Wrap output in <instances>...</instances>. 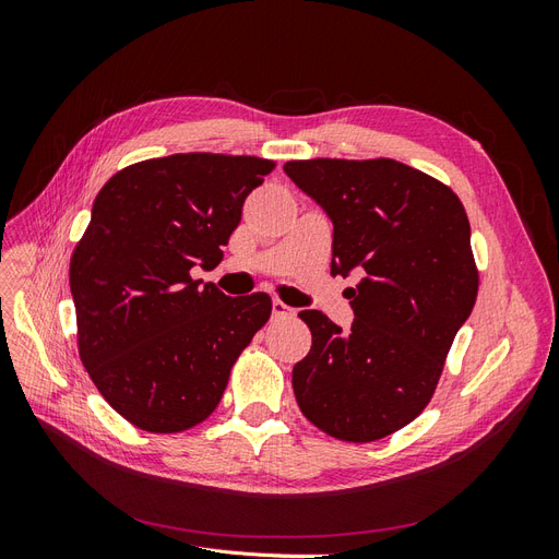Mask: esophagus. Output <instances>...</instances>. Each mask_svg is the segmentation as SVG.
<instances>
[{
	"label": "esophagus",
	"mask_w": 559,
	"mask_h": 559,
	"mask_svg": "<svg viewBox=\"0 0 559 559\" xmlns=\"http://www.w3.org/2000/svg\"><path fill=\"white\" fill-rule=\"evenodd\" d=\"M273 317L275 319H294L296 310L289 308V306H284L282 300H273Z\"/></svg>",
	"instance_id": "obj_1"
}]
</instances>
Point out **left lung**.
<instances>
[{"label":"left lung","mask_w":559,"mask_h":559,"mask_svg":"<svg viewBox=\"0 0 559 559\" xmlns=\"http://www.w3.org/2000/svg\"><path fill=\"white\" fill-rule=\"evenodd\" d=\"M284 173L331 216V275L364 273L349 331L298 312L312 333L292 376L298 408L337 441H380L427 408L476 306L466 210L450 186L392 158L289 160Z\"/></svg>","instance_id":"1"}]
</instances>
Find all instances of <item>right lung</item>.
<instances>
[{"instance_id":"obj_1","label":"right lung","mask_w":559,"mask_h":559,"mask_svg":"<svg viewBox=\"0 0 559 559\" xmlns=\"http://www.w3.org/2000/svg\"><path fill=\"white\" fill-rule=\"evenodd\" d=\"M273 170L257 156L175 154L123 167L97 193L70 261L79 357L138 429L205 421L270 319L267 294L228 298L191 267L222 263L245 198Z\"/></svg>"}]
</instances>
